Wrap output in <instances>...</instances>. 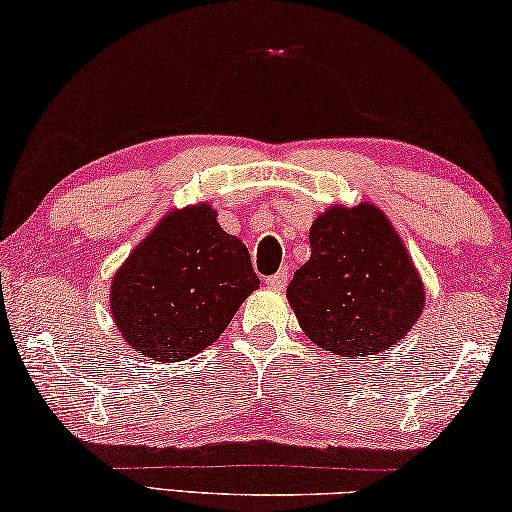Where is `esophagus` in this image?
I'll list each match as a JSON object with an SVG mask.
<instances>
[{
    "mask_svg": "<svg viewBox=\"0 0 512 512\" xmlns=\"http://www.w3.org/2000/svg\"><path fill=\"white\" fill-rule=\"evenodd\" d=\"M288 270H279L276 274H272V276H267L265 279V283H267V288H272V290H283L286 288V283H288Z\"/></svg>",
    "mask_w": 512,
    "mask_h": 512,
    "instance_id": "1",
    "label": "esophagus"
}]
</instances>
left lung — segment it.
<instances>
[{"label": "left lung", "instance_id": "1", "mask_svg": "<svg viewBox=\"0 0 512 512\" xmlns=\"http://www.w3.org/2000/svg\"><path fill=\"white\" fill-rule=\"evenodd\" d=\"M311 258L288 286L301 329L338 356L395 345L424 308V288L404 242L379 208L331 206L311 226Z\"/></svg>", "mask_w": 512, "mask_h": 512}]
</instances>
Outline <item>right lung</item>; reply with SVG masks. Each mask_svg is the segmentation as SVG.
<instances>
[{"instance_id": "obj_1", "label": "right lung", "mask_w": 512, "mask_h": 512, "mask_svg": "<svg viewBox=\"0 0 512 512\" xmlns=\"http://www.w3.org/2000/svg\"><path fill=\"white\" fill-rule=\"evenodd\" d=\"M258 283L247 247L201 204L167 215L131 251L113 279L111 313L140 356L177 363L215 342Z\"/></svg>"}]
</instances>
